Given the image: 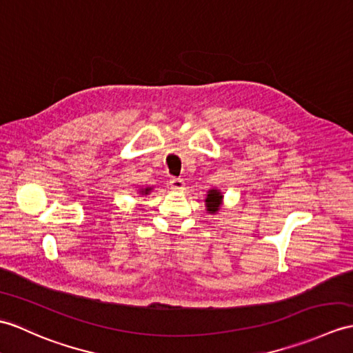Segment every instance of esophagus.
<instances>
[{
    "instance_id": "esophagus-1",
    "label": "esophagus",
    "mask_w": 353,
    "mask_h": 353,
    "mask_svg": "<svg viewBox=\"0 0 353 353\" xmlns=\"http://www.w3.org/2000/svg\"><path fill=\"white\" fill-rule=\"evenodd\" d=\"M168 183H170V188L173 191H182L183 190V185H185L183 179H180V177H171Z\"/></svg>"
}]
</instances>
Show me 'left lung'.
<instances>
[{"label": "left lung", "instance_id": "1", "mask_svg": "<svg viewBox=\"0 0 353 353\" xmlns=\"http://www.w3.org/2000/svg\"><path fill=\"white\" fill-rule=\"evenodd\" d=\"M223 204V194L218 190H210L206 196V209L209 214H216Z\"/></svg>", "mask_w": 353, "mask_h": 353}]
</instances>
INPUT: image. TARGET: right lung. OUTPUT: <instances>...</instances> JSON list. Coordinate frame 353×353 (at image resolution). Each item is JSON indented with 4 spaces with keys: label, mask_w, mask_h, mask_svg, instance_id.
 Masks as SVG:
<instances>
[{
    "label": "right lung",
    "mask_w": 353,
    "mask_h": 353,
    "mask_svg": "<svg viewBox=\"0 0 353 353\" xmlns=\"http://www.w3.org/2000/svg\"><path fill=\"white\" fill-rule=\"evenodd\" d=\"M152 191V188H149V186H147V188H143V190L141 191H139V194H149Z\"/></svg>",
    "instance_id": "obj_1"
}]
</instances>
